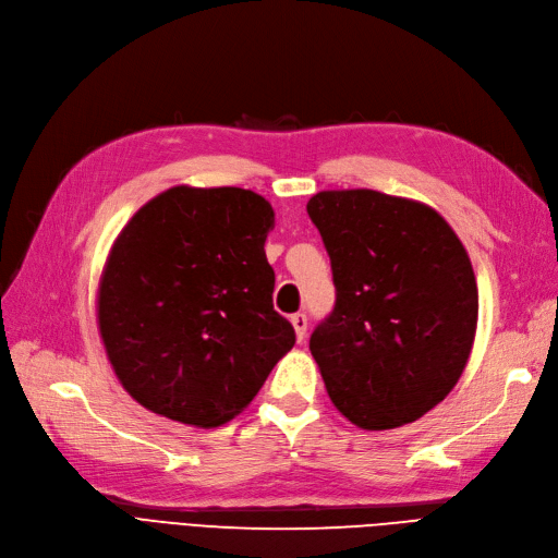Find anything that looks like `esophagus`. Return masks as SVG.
Returning a JSON list of instances; mask_svg holds the SVG:
<instances>
[{"instance_id": "1", "label": "esophagus", "mask_w": 558, "mask_h": 558, "mask_svg": "<svg viewBox=\"0 0 558 558\" xmlns=\"http://www.w3.org/2000/svg\"><path fill=\"white\" fill-rule=\"evenodd\" d=\"M290 319H292V327H294L296 340H299V343H303V340H305V331H308V317H305L303 313H296V315H292Z\"/></svg>"}]
</instances>
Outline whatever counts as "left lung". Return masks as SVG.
<instances>
[{"instance_id": "left-lung-1", "label": "left lung", "mask_w": 558, "mask_h": 558, "mask_svg": "<svg viewBox=\"0 0 558 558\" xmlns=\"http://www.w3.org/2000/svg\"><path fill=\"white\" fill-rule=\"evenodd\" d=\"M336 284L311 336L331 403L366 430L420 420L454 389L477 329V282L454 229L426 204L375 190L308 202Z\"/></svg>"}]
</instances>
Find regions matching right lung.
<instances>
[{
    "label": "right lung",
    "instance_id": "1",
    "mask_svg": "<svg viewBox=\"0 0 558 558\" xmlns=\"http://www.w3.org/2000/svg\"><path fill=\"white\" fill-rule=\"evenodd\" d=\"M276 213L241 187L178 185L141 206L101 271L97 325L130 397L161 417L220 426L294 348L274 311L264 243Z\"/></svg>",
    "mask_w": 558,
    "mask_h": 558
}]
</instances>
